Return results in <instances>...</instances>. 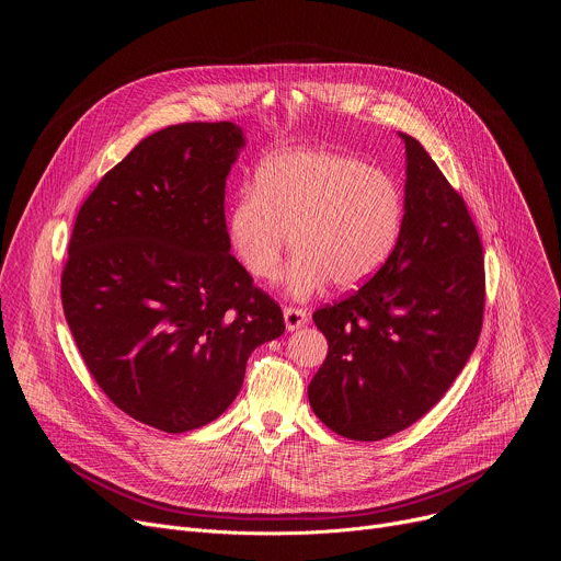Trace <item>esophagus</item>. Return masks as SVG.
<instances>
[{
    "mask_svg": "<svg viewBox=\"0 0 561 561\" xmlns=\"http://www.w3.org/2000/svg\"><path fill=\"white\" fill-rule=\"evenodd\" d=\"M284 322H286V329L293 333V331L301 329V327L308 322V314H306V310H301V308L286 306V308H284Z\"/></svg>",
    "mask_w": 561,
    "mask_h": 561,
    "instance_id": "obj_1",
    "label": "esophagus"
}]
</instances>
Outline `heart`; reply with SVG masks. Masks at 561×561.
I'll list each match as a JSON object with an SVG mask.
<instances>
[{
    "label": "heart",
    "mask_w": 561,
    "mask_h": 561,
    "mask_svg": "<svg viewBox=\"0 0 561 561\" xmlns=\"http://www.w3.org/2000/svg\"><path fill=\"white\" fill-rule=\"evenodd\" d=\"M404 197L392 175L327 148L282 150L260 167L255 188L228 210V244L257 282L282 268L295 237L284 288L308 299L331 282L351 290L368 282L397 247Z\"/></svg>",
    "instance_id": "obj_1"
}]
</instances>
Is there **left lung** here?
<instances>
[{"mask_svg":"<svg viewBox=\"0 0 561 561\" xmlns=\"http://www.w3.org/2000/svg\"><path fill=\"white\" fill-rule=\"evenodd\" d=\"M407 146L404 219L388 262L346 299L319 308L329 355L308 386L314 415L355 442L424 417L472 355L484 314V255L459 193L424 146Z\"/></svg>","mask_w":561,"mask_h":561,"instance_id":"left-lung-1","label":"left lung"}]
</instances>
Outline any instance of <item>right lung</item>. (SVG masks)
Here are the masks:
<instances>
[{"label": "right lung", "instance_id": "add662e5", "mask_svg": "<svg viewBox=\"0 0 561 561\" xmlns=\"http://www.w3.org/2000/svg\"><path fill=\"white\" fill-rule=\"evenodd\" d=\"M247 146L232 122L157 130L79 208L61 304L91 375L133 420L186 433L217 420L282 308L230 255L224 188Z\"/></svg>", "mask_w": 561, "mask_h": 561}]
</instances>
